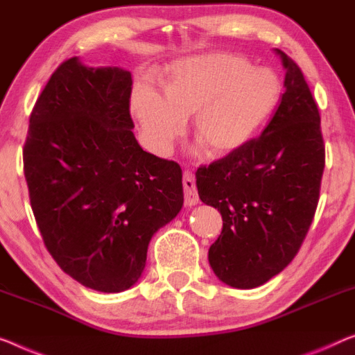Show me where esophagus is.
<instances>
[{"mask_svg":"<svg viewBox=\"0 0 355 355\" xmlns=\"http://www.w3.org/2000/svg\"><path fill=\"white\" fill-rule=\"evenodd\" d=\"M183 189H184V205L191 207L199 202V194L198 189H196V182L194 175L191 172L183 173Z\"/></svg>","mask_w":355,"mask_h":355,"instance_id":"1","label":"esophagus"}]
</instances>
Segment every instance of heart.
Returning <instances> with one entry per match:
<instances>
[{
    "mask_svg": "<svg viewBox=\"0 0 355 355\" xmlns=\"http://www.w3.org/2000/svg\"><path fill=\"white\" fill-rule=\"evenodd\" d=\"M282 84L266 68L241 57L211 54L178 62L167 73L164 95L139 86L132 111L153 151L166 155L194 114V132L215 155H226L253 139L276 110Z\"/></svg>",
    "mask_w": 355,
    "mask_h": 355,
    "instance_id": "heart-1",
    "label": "heart"
}]
</instances>
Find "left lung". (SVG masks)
Segmentation results:
<instances>
[{
    "instance_id": "left-lung-1",
    "label": "left lung",
    "mask_w": 355,
    "mask_h": 355,
    "mask_svg": "<svg viewBox=\"0 0 355 355\" xmlns=\"http://www.w3.org/2000/svg\"><path fill=\"white\" fill-rule=\"evenodd\" d=\"M285 67L284 94L260 137L196 172L199 198L223 230L209 248L215 276L255 288L293 260L313 223L325 167L320 114L300 67Z\"/></svg>"
}]
</instances>
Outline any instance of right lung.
Here are the masks:
<instances>
[{
	"label": "right lung",
	"mask_w": 355,
	"mask_h": 355,
	"mask_svg": "<svg viewBox=\"0 0 355 355\" xmlns=\"http://www.w3.org/2000/svg\"><path fill=\"white\" fill-rule=\"evenodd\" d=\"M132 76L62 62L36 100L24 145L30 204L63 272L105 293L130 288L155 232L183 205L182 168L141 150Z\"/></svg>",
	"instance_id": "1"
}]
</instances>
